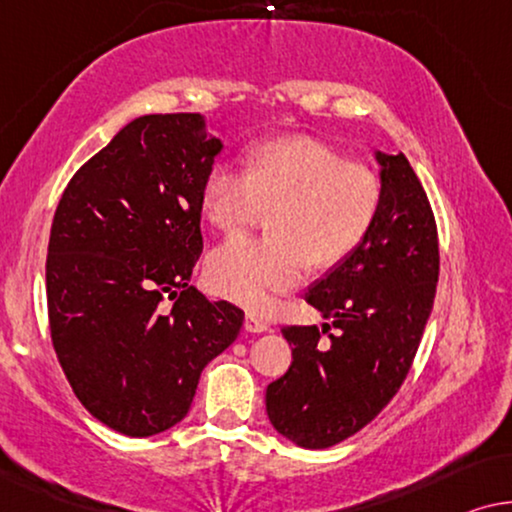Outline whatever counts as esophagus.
Returning <instances> with one entry per match:
<instances>
[{
    "label": "esophagus",
    "mask_w": 512,
    "mask_h": 512,
    "mask_svg": "<svg viewBox=\"0 0 512 512\" xmlns=\"http://www.w3.org/2000/svg\"><path fill=\"white\" fill-rule=\"evenodd\" d=\"M246 331H250V334H262V331H269V325L262 318H257V315L248 313L246 315Z\"/></svg>",
    "instance_id": "1"
}]
</instances>
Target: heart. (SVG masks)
Returning <instances> with one entry per match:
<instances>
[{"instance_id": "obj_1", "label": "heart", "mask_w": 512, "mask_h": 512, "mask_svg": "<svg viewBox=\"0 0 512 512\" xmlns=\"http://www.w3.org/2000/svg\"><path fill=\"white\" fill-rule=\"evenodd\" d=\"M378 176L341 150L297 134L248 148L246 171L208 169L201 211L220 232L266 218L264 239L236 236L206 259V283L222 299L264 311L304 278L306 264L331 269L362 246L380 206Z\"/></svg>"}]
</instances>
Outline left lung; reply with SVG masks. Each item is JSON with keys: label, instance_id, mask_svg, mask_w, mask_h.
Listing matches in <instances>:
<instances>
[{"label": "left lung", "instance_id": "left-lung-1", "mask_svg": "<svg viewBox=\"0 0 512 512\" xmlns=\"http://www.w3.org/2000/svg\"><path fill=\"white\" fill-rule=\"evenodd\" d=\"M380 206L355 253L311 285L322 331L285 327L292 364L266 387V415L299 448L322 450L366 427L408 376L438 283V234L406 155L376 150ZM334 326L330 343L320 333Z\"/></svg>", "mask_w": 512, "mask_h": 512}]
</instances>
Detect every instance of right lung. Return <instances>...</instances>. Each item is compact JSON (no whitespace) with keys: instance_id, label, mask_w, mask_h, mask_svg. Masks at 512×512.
Wrapping results in <instances>:
<instances>
[{"instance_id":"obj_1","label":"right lung","mask_w":512,"mask_h":512,"mask_svg":"<svg viewBox=\"0 0 512 512\" xmlns=\"http://www.w3.org/2000/svg\"><path fill=\"white\" fill-rule=\"evenodd\" d=\"M220 150L201 113L141 115L57 204L46 259L53 348L78 401L125 436L181 422L204 366L243 325L241 308L190 285L204 250L201 183Z\"/></svg>"}]
</instances>
